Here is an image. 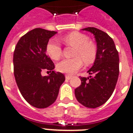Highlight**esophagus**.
I'll return each mask as SVG.
<instances>
[{
  "label": "esophagus",
  "mask_w": 133,
  "mask_h": 133,
  "mask_svg": "<svg viewBox=\"0 0 133 133\" xmlns=\"http://www.w3.org/2000/svg\"><path fill=\"white\" fill-rule=\"evenodd\" d=\"M71 78H72V77H71V76H69V75H65V79H66V80H70Z\"/></svg>",
  "instance_id": "obj_1"
}]
</instances>
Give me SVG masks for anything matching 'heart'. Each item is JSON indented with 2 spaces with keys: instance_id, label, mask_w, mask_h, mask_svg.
<instances>
[{
  "instance_id": "heart-1",
  "label": "heart",
  "mask_w": 133,
  "mask_h": 133,
  "mask_svg": "<svg viewBox=\"0 0 133 133\" xmlns=\"http://www.w3.org/2000/svg\"><path fill=\"white\" fill-rule=\"evenodd\" d=\"M63 41L66 45L75 47L72 58H64L56 65V68L61 72L73 75L82 68L83 59L85 63L90 64L95 61L97 56V48L95 45L89 41L86 35L80 32H72L63 38ZM46 52L50 58L58 60L62 54V48L60 43L56 38L48 41L46 45Z\"/></svg>"
}]
</instances>
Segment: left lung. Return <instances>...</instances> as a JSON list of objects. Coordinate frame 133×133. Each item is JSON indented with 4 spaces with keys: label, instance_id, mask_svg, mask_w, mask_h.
Listing matches in <instances>:
<instances>
[{
    "label": "left lung",
    "instance_id": "8db88e82",
    "mask_svg": "<svg viewBox=\"0 0 133 133\" xmlns=\"http://www.w3.org/2000/svg\"><path fill=\"white\" fill-rule=\"evenodd\" d=\"M91 32L97 42V56L88 72L93 77H80L81 83L75 89L77 101L90 108L101 106L111 97L119 73V53L112 38L95 28L82 29Z\"/></svg>",
    "mask_w": 133,
    "mask_h": 133
}]
</instances>
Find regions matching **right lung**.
<instances>
[{"label": "right lung", "instance_id": "1", "mask_svg": "<svg viewBox=\"0 0 133 133\" xmlns=\"http://www.w3.org/2000/svg\"><path fill=\"white\" fill-rule=\"evenodd\" d=\"M57 32L41 28L28 32L20 38L14 52V74L22 96L30 105L45 108L56 101L65 76L55 72L54 63L46 54V45ZM50 74L43 77L41 72Z\"/></svg>", "mask_w": 133, "mask_h": 133}]
</instances>
